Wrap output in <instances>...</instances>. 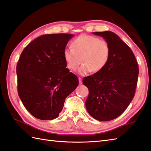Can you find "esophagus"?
<instances>
[{
    "mask_svg": "<svg viewBox=\"0 0 151 151\" xmlns=\"http://www.w3.org/2000/svg\"><path fill=\"white\" fill-rule=\"evenodd\" d=\"M78 81H79V84H82V78L79 77L78 78Z\"/></svg>",
    "mask_w": 151,
    "mask_h": 151,
    "instance_id": "1",
    "label": "esophagus"
}]
</instances>
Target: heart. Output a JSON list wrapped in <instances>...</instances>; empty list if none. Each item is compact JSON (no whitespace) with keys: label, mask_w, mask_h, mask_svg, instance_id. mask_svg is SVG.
<instances>
[{"label":"heart","mask_w":151,"mask_h":151,"mask_svg":"<svg viewBox=\"0 0 151 151\" xmlns=\"http://www.w3.org/2000/svg\"><path fill=\"white\" fill-rule=\"evenodd\" d=\"M72 48H66L63 51V58L67 67L75 70L81 63L78 73L81 75H86L93 70L101 71L107 64L111 54L109 43L104 40L87 35H81L71 42Z\"/></svg>","instance_id":"b5f03b06"}]
</instances>
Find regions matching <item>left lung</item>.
<instances>
[{
    "label": "left lung",
    "mask_w": 151,
    "mask_h": 151,
    "mask_svg": "<svg viewBox=\"0 0 151 151\" xmlns=\"http://www.w3.org/2000/svg\"><path fill=\"white\" fill-rule=\"evenodd\" d=\"M111 48L107 64L101 71L83 79L89 95L86 110L93 119L109 121L124 111L132 101L137 84L139 68L130 48L113 32H93Z\"/></svg>",
    "instance_id": "8db88e82"
}]
</instances>
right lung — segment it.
Here are the masks:
<instances>
[{"label": "right lung", "mask_w": 151, "mask_h": 151, "mask_svg": "<svg viewBox=\"0 0 151 151\" xmlns=\"http://www.w3.org/2000/svg\"><path fill=\"white\" fill-rule=\"evenodd\" d=\"M70 34H50L35 38L23 50L17 64V91L32 116L44 120L58 117L66 97L78 79L69 72L63 51Z\"/></svg>", "instance_id": "1"}]
</instances>
